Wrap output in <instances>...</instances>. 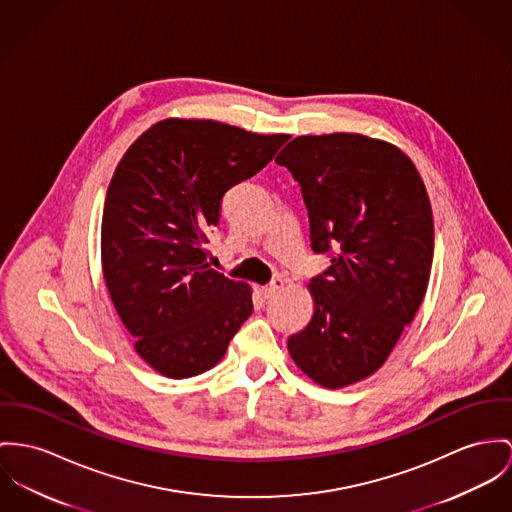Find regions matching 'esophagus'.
Listing matches in <instances>:
<instances>
[{"label": "esophagus", "mask_w": 512, "mask_h": 512, "mask_svg": "<svg viewBox=\"0 0 512 512\" xmlns=\"http://www.w3.org/2000/svg\"><path fill=\"white\" fill-rule=\"evenodd\" d=\"M284 284H286L284 278H275V280H271L267 286H263L261 292H263L265 298H273V296L280 294V292L284 290Z\"/></svg>", "instance_id": "34e87169"}]
</instances>
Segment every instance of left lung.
<instances>
[{"mask_svg":"<svg viewBox=\"0 0 512 512\" xmlns=\"http://www.w3.org/2000/svg\"><path fill=\"white\" fill-rule=\"evenodd\" d=\"M275 161L302 189L314 253L331 259L310 280L314 315L288 351L317 384L345 388L386 362L425 298L429 195L411 159L362 134L298 136Z\"/></svg>","mask_w":512,"mask_h":512,"instance_id":"8db88e82","label":"left lung"}]
</instances>
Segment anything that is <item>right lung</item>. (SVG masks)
Instances as JSON below:
<instances>
[{
  "label": "right lung",
  "mask_w": 512,
  "mask_h": 512,
  "mask_svg": "<svg viewBox=\"0 0 512 512\" xmlns=\"http://www.w3.org/2000/svg\"><path fill=\"white\" fill-rule=\"evenodd\" d=\"M288 138L167 118L120 159L103 210V275L136 353L159 374L212 368L253 312L251 288L210 269L206 243L224 195Z\"/></svg>",
  "instance_id": "1"
}]
</instances>
